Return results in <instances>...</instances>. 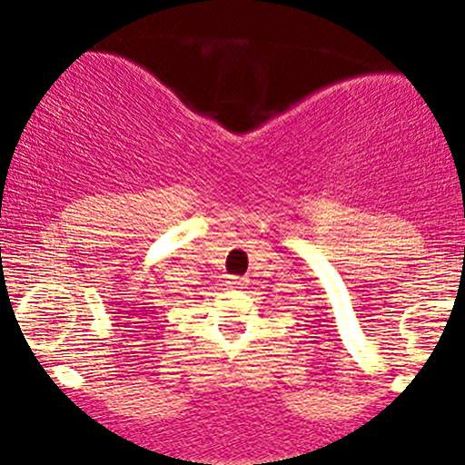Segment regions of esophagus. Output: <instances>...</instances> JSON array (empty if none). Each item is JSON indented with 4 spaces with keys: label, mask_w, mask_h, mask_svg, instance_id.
I'll return each instance as SVG.
<instances>
[{
    "label": "esophagus",
    "mask_w": 465,
    "mask_h": 465,
    "mask_svg": "<svg viewBox=\"0 0 465 465\" xmlns=\"http://www.w3.org/2000/svg\"><path fill=\"white\" fill-rule=\"evenodd\" d=\"M244 282H247V280H244V277H229L227 284L232 286V288H244Z\"/></svg>",
    "instance_id": "1"
}]
</instances>
